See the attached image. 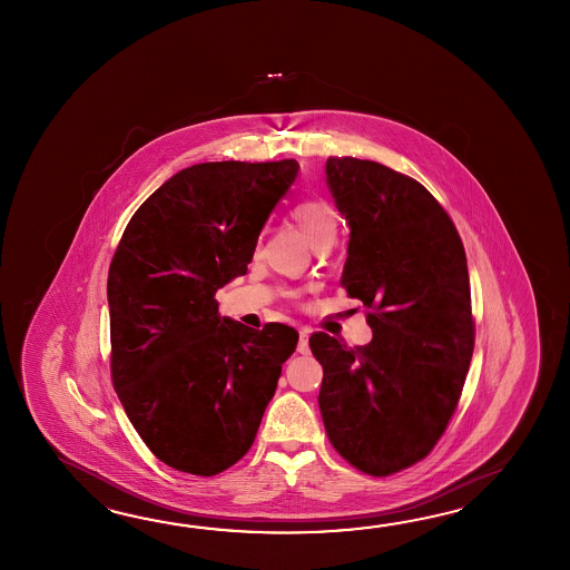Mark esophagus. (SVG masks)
<instances>
[{"label": "esophagus", "instance_id": "obj_1", "mask_svg": "<svg viewBox=\"0 0 570 570\" xmlns=\"http://www.w3.org/2000/svg\"><path fill=\"white\" fill-rule=\"evenodd\" d=\"M309 334H312L309 327H299V342H297V352H299V354H307V352H309V342H307Z\"/></svg>", "mask_w": 570, "mask_h": 570}]
</instances>
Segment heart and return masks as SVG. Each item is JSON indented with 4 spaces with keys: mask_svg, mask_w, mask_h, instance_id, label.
I'll list each match as a JSON object with an SVG mask.
<instances>
[{
    "mask_svg": "<svg viewBox=\"0 0 570 570\" xmlns=\"http://www.w3.org/2000/svg\"><path fill=\"white\" fill-rule=\"evenodd\" d=\"M291 218L317 250L330 248L338 236V212L326 199H303L291 209Z\"/></svg>",
    "mask_w": 570,
    "mask_h": 570,
    "instance_id": "1",
    "label": "heart"
}]
</instances>
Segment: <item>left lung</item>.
I'll list each match as a JSON object with an SVG mask.
<instances>
[{
  "label": "left lung",
  "instance_id": "obj_1",
  "mask_svg": "<svg viewBox=\"0 0 570 570\" xmlns=\"http://www.w3.org/2000/svg\"><path fill=\"white\" fill-rule=\"evenodd\" d=\"M326 181L351 226L340 285L368 309L373 340L317 332L320 412L340 456L373 476L425 459L461 400L473 358L461 236L422 183L375 160L330 157Z\"/></svg>",
  "mask_w": 570,
  "mask_h": 570
}]
</instances>
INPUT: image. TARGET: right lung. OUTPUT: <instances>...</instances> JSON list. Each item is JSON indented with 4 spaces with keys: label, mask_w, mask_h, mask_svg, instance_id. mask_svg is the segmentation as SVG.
I'll return each mask as SVG.
<instances>
[{
    "label": "right lung",
    "mask_w": 570,
    "mask_h": 570,
    "mask_svg": "<svg viewBox=\"0 0 570 570\" xmlns=\"http://www.w3.org/2000/svg\"><path fill=\"white\" fill-rule=\"evenodd\" d=\"M297 160L202 163L136 209L108 273L111 381L158 461L214 476L243 459L299 334L219 317Z\"/></svg>",
    "instance_id": "1"
}]
</instances>
